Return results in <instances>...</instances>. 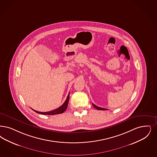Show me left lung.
<instances>
[{"mask_svg": "<svg viewBox=\"0 0 157 157\" xmlns=\"http://www.w3.org/2000/svg\"><path fill=\"white\" fill-rule=\"evenodd\" d=\"M92 105L94 107V108H96V109L98 110H106V109H105V108H102V107H100L97 106L96 105H94V104L92 103Z\"/></svg>", "mask_w": 157, "mask_h": 157, "instance_id": "8db88e82", "label": "left lung"}]
</instances>
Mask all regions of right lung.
<instances>
[{
    "mask_svg": "<svg viewBox=\"0 0 157 157\" xmlns=\"http://www.w3.org/2000/svg\"><path fill=\"white\" fill-rule=\"evenodd\" d=\"M69 93L67 98L66 99V101H65V102L63 103V105L59 107L58 108H57L56 109L52 110L50 112H38L36 110H34L33 109V110H34L35 112L36 113L41 114H44V115H54V114H61L63 113L66 110L67 107H68V101H69Z\"/></svg>",
    "mask_w": 157,
    "mask_h": 157,
    "instance_id": "obj_1",
    "label": "right lung"
}]
</instances>
